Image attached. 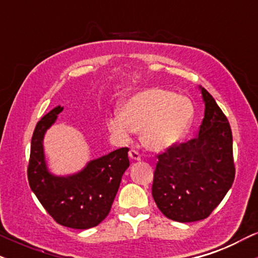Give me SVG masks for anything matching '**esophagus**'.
Returning <instances> with one entry per match:
<instances>
[{
    "instance_id": "esophagus-1",
    "label": "esophagus",
    "mask_w": 258,
    "mask_h": 258,
    "mask_svg": "<svg viewBox=\"0 0 258 258\" xmlns=\"http://www.w3.org/2000/svg\"><path fill=\"white\" fill-rule=\"evenodd\" d=\"M130 156H131L132 160H136V161H138V160H141V154L137 149H135V148H132L131 150H130Z\"/></svg>"
}]
</instances>
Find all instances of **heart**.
<instances>
[{"label":"heart","instance_id":"obj_1","mask_svg":"<svg viewBox=\"0 0 258 258\" xmlns=\"http://www.w3.org/2000/svg\"><path fill=\"white\" fill-rule=\"evenodd\" d=\"M193 103L185 96L162 88H149L133 94L122 106V114L106 120L112 135L128 141L133 131L150 150L161 152L185 136L193 121Z\"/></svg>","mask_w":258,"mask_h":258}]
</instances>
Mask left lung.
Instances as JSON below:
<instances>
[{
	"mask_svg": "<svg viewBox=\"0 0 258 258\" xmlns=\"http://www.w3.org/2000/svg\"><path fill=\"white\" fill-rule=\"evenodd\" d=\"M201 88L205 115L198 136L158 154L152 194L159 210L176 222L209 217L235 177L232 130L214 97Z\"/></svg>",
	"mask_w": 258,
	"mask_h": 258,
	"instance_id": "1",
	"label": "left lung"
}]
</instances>
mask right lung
<instances>
[{"label":"right lung","mask_w":258,"mask_h":258,"mask_svg":"<svg viewBox=\"0 0 258 258\" xmlns=\"http://www.w3.org/2000/svg\"><path fill=\"white\" fill-rule=\"evenodd\" d=\"M61 110V106L54 108L35 127L28 180L41 205L57 223L74 229H88L98 226L110 212L121 177L130 166L128 148L92 160L81 172L73 176H53L47 170L42 141L44 132Z\"/></svg>","instance_id":"obj_1"}]
</instances>
